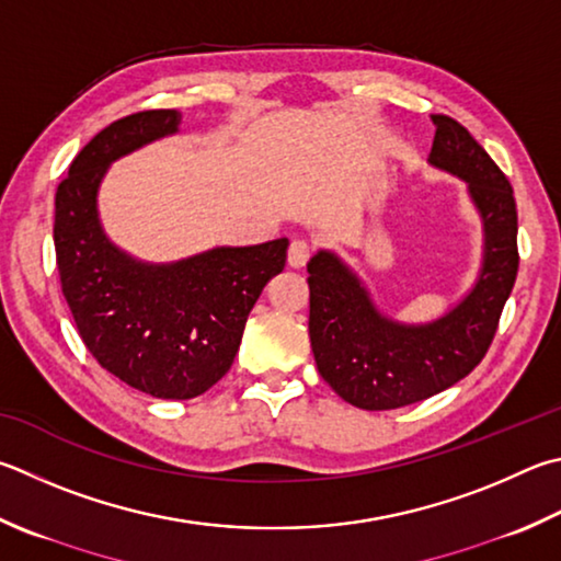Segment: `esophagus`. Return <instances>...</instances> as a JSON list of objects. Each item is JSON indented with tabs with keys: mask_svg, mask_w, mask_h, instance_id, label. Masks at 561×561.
<instances>
[{
	"mask_svg": "<svg viewBox=\"0 0 561 561\" xmlns=\"http://www.w3.org/2000/svg\"><path fill=\"white\" fill-rule=\"evenodd\" d=\"M309 257H311L309 242H304V240H294L291 245H289V252H287V262H289V267H294V270H301L304 264L309 262Z\"/></svg>",
	"mask_w": 561,
	"mask_h": 561,
	"instance_id": "obj_1",
	"label": "esophagus"
}]
</instances>
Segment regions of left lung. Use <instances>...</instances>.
Returning <instances> with one entry per match:
<instances>
[{
    "label": "left lung",
    "mask_w": 561,
    "mask_h": 561,
    "mask_svg": "<svg viewBox=\"0 0 561 561\" xmlns=\"http://www.w3.org/2000/svg\"><path fill=\"white\" fill-rule=\"evenodd\" d=\"M430 164L466 181L481 216V272L461 301L426 323L385 316L368 287L331 250L309 272V335L321 378L360 410H397L446 390L471 373L491 345L517 277V210L513 186L463 125L432 115Z\"/></svg>",
    "instance_id": "8db88e82"
}]
</instances>
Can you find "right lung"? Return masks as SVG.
I'll return each mask as SVG.
<instances>
[{
	"label": "right lung",
	"mask_w": 561,
	"mask_h": 561,
	"mask_svg": "<svg viewBox=\"0 0 561 561\" xmlns=\"http://www.w3.org/2000/svg\"><path fill=\"white\" fill-rule=\"evenodd\" d=\"M179 110L112 122L80 149L56 191V264L80 339L122 382L159 400H191L230 370L248 316L289 240L141 262L105 236L98 191L112 161L179 131Z\"/></svg>",
	"instance_id": "1"
}]
</instances>
